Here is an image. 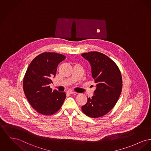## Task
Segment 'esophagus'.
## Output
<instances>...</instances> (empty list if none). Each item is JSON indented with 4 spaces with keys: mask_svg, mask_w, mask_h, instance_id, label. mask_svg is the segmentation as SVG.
I'll list each match as a JSON object with an SVG mask.
<instances>
[{
    "mask_svg": "<svg viewBox=\"0 0 151 151\" xmlns=\"http://www.w3.org/2000/svg\"><path fill=\"white\" fill-rule=\"evenodd\" d=\"M67 92L69 93V94H75L76 93V92H75V91H68Z\"/></svg>",
    "mask_w": 151,
    "mask_h": 151,
    "instance_id": "esophagus-1",
    "label": "esophagus"
}]
</instances>
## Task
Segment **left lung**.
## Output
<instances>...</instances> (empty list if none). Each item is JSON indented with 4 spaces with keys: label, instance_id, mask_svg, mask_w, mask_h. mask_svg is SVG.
<instances>
[{
    "label": "left lung",
    "instance_id": "obj_1",
    "mask_svg": "<svg viewBox=\"0 0 151 151\" xmlns=\"http://www.w3.org/2000/svg\"><path fill=\"white\" fill-rule=\"evenodd\" d=\"M81 56L90 63L92 76L96 84L94 95L88 98L81 109L90 117H101L107 114L119 100L123 86L122 74L115 63L103 53L92 51Z\"/></svg>",
    "mask_w": 151,
    "mask_h": 151
}]
</instances>
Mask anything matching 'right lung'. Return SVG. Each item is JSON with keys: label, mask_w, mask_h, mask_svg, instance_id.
Masks as SVG:
<instances>
[{"label": "right lung", "mask_w": 151, "mask_h": 151, "mask_svg": "<svg viewBox=\"0 0 151 151\" xmlns=\"http://www.w3.org/2000/svg\"><path fill=\"white\" fill-rule=\"evenodd\" d=\"M65 59L62 54L44 52L29 64L23 78V90L29 104L43 115H52L61 108L66 94L50 88L58 64Z\"/></svg>", "instance_id": "obj_1"}]
</instances>
